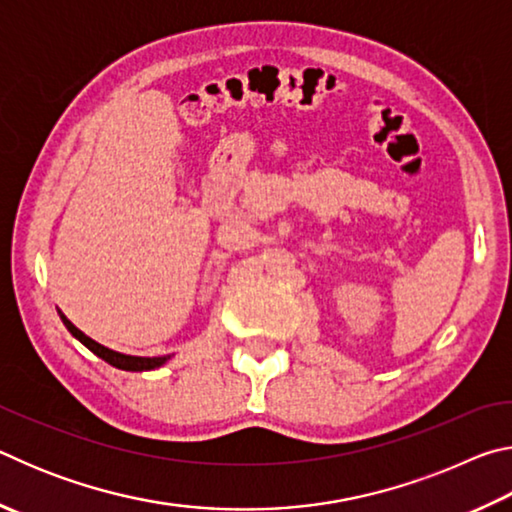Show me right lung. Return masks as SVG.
<instances>
[{
    "mask_svg": "<svg viewBox=\"0 0 512 512\" xmlns=\"http://www.w3.org/2000/svg\"><path fill=\"white\" fill-rule=\"evenodd\" d=\"M63 318L65 327L72 332V336H76L85 348L92 350L97 357H101L103 361H108L110 366H115L119 370H131V372H142V370H153V368H160L164 361H167L169 357H131V354H121V352H115V350H108L106 345H101L97 341H92L90 336H85L79 327H74L72 323L65 316Z\"/></svg>",
    "mask_w": 512,
    "mask_h": 512,
    "instance_id": "1",
    "label": "right lung"
}]
</instances>
